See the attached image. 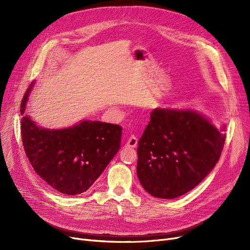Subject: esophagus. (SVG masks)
I'll return each instance as SVG.
<instances>
[{
    "label": "esophagus",
    "mask_w": 250,
    "mask_h": 250,
    "mask_svg": "<svg viewBox=\"0 0 250 250\" xmlns=\"http://www.w3.org/2000/svg\"><path fill=\"white\" fill-rule=\"evenodd\" d=\"M138 144V139L135 136H130L126 141V146L129 148H136Z\"/></svg>",
    "instance_id": "esophagus-1"
}]
</instances>
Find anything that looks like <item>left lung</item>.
I'll use <instances>...</instances> for the list:
<instances>
[{"label": "left lung", "mask_w": 250, "mask_h": 250, "mask_svg": "<svg viewBox=\"0 0 250 250\" xmlns=\"http://www.w3.org/2000/svg\"><path fill=\"white\" fill-rule=\"evenodd\" d=\"M139 140L137 174L142 187L159 199L193 189L219 161L226 125L219 128L192 108H155Z\"/></svg>", "instance_id": "obj_1"}]
</instances>
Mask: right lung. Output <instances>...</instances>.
Here are the masks:
<instances>
[{
	"instance_id": "obj_1",
	"label": "right lung",
	"mask_w": 250,
	"mask_h": 250,
	"mask_svg": "<svg viewBox=\"0 0 250 250\" xmlns=\"http://www.w3.org/2000/svg\"><path fill=\"white\" fill-rule=\"evenodd\" d=\"M33 81L21 101V136L34 171L48 186L68 195L86 191L121 148L123 127L84 120L63 128L39 126L28 113Z\"/></svg>"
}]
</instances>
